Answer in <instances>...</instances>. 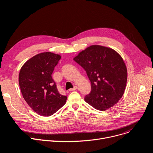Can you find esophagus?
<instances>
[{"label": "esophagus", "mask_w": 153, "mask_h": 153, "mask_svg": "<svg viewBox=\"0 0 153 153\" xmlns=\"http://www.w3.org/2000/svg\"><path fill=\"white\" fill-rule=\"evenodd\" d=\"M77 89V86H74L73 88H70V89L69 90V91H75V90H76Z\"/></svg>", "instance_id": "1"}]
</instances>
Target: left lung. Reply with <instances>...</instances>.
Segmentation results:
<instances>
[{
    "label": "left lung",
    "mask_w": 153,
    "mask_h": 153,
    "mask_svg": "<svg viewBox=\"0 0 153 153\" xmlns=\"http://www.w3.org/2000/svg\"><path fill=\"white\" fill-rule=\"evenodd\" d=\"M74 60L85 70L91 91L85 100L96 110L105 111L122 97L127 81V70L122 57L114 50L91 45Z\"/></svg>",
    "instance_id": "left-lung-1"
}]
</instances>
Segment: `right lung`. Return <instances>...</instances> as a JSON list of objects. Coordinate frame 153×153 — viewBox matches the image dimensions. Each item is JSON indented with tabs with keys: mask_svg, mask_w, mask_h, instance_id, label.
Returning <instances> with one entry per match:
<instances>
[{
	"mask_svg": "<svg viewBox=\"0 0 153 153\" xmlns=\"http://www.w3.org/2000/svg\"><path fill=\"white\" fill-rule=\"evenodd\" d=\"M61 56L51 52L42 53L27 61L21 68L19 83L28 105L38 114L50 116L66 103L51 74Z\"/></svg>",
	"mask_w": 153,
	"mask_h": 153,
	"instance_id": "obj_1",
	"label": "right lung"
}]
</instances>
